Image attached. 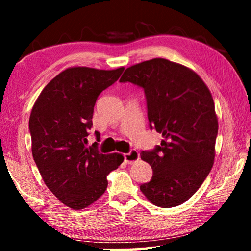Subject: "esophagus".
<instances>
[{"label": "esophagus", "instance_id": "esophagus-1", "mask_svg": "<svg viewBox=\"0 0 251 251\" xmlns=\"http://www.w3.org/2000/svg\"><path fill=\"white\" fill-rule=\"evenodd\" d=\"M124 159L126 164H134L135 161H137L139 159V152L137 151H130L129 152L124 155Z\"/></svg>", "mask_w": 251, "mask_h": 251}]
</instances>
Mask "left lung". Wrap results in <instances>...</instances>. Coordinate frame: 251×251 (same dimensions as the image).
Masks as SVG:
<instances>
[{
	"label": "left lung",
	"instance_id": "8db88e82",
	"mask_svg": "<svg viewBox=\"0 0 251 251\" xmlns=\"http://www.w3.org/2000/svg\"><path fill=\"white\" fill-rule=\"evenodd\" d=\"M120 82L144 88L151 128L160 145L142 151L152 168L142 193L155 206L171 208L193 196L211 171L218 118L211 93L196 72L166 58H152L126 69Z\"/></svg>",
	"mask_w": 251,
	"mask_h": 251
}]
</instances>
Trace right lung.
<instances>
[{
	"label": "right lung",
	"instance_id": "right-lung-1",
	"mask_svg": "<svg viewBox=\"0 0 251 251\" xmlns=\"http://www.w3.org/2000/svg\"><path fill=\"white\" fill-rule=\"evenodd\" d=\"M123 71L69 67L46 85L32 108L34 161L48 188L72 209L95 202L107 188L106 177L124 160L118 152L100 154L96 143L85 145L97 97Z\"/></svg>",
	"mask_w": 251,
	"mask_h": 251
}]
</instances>
